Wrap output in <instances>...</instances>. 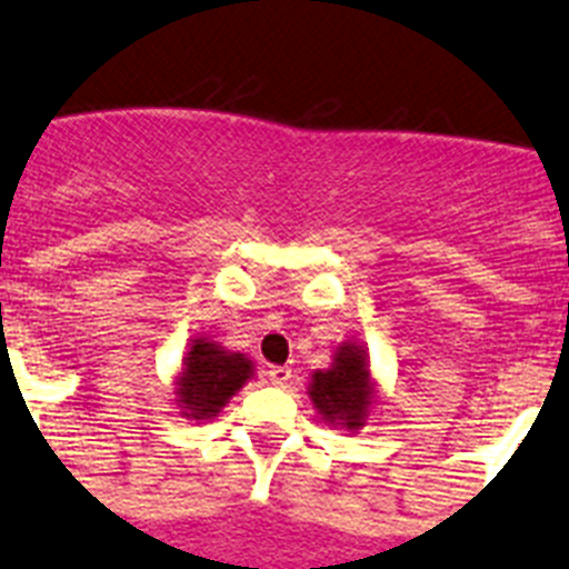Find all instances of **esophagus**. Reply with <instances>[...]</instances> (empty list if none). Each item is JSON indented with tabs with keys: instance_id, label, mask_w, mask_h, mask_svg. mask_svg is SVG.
Returning a JSON list of instances; mask_svg holds the SVG:
<instances>
[{
	"instance_id": "esophagus-1",
	"label": "esophagus",
	"mask_w": 569,
	"mask_h": 569,
	"mask_svg": "<svg viewBox=\"0 0 569 569\" xmlns=\"http://www.w3.org/2000/svg\"><path fill=\"white\" fill-rule=\"evenodd\" d=\"M290 378H293V369L290 367H268V380L273 387H284Z\"/></svg>"
}]
</instances>
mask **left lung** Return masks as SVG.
I'll list each match as a JSON object with an SVG mask.
<instances>
[{
	"label": "left lung",
	"instance_id": "left-lung-1",
	"mask_svg": "<svg viewBox=\"0 0 569 569\" xmlns=\"http://www.w3.org/2000/svg\"><path fill=\"white\" fill-rule=\"evenodd\" d=\"M310 398L330 423H341L347 429L363 426L369 406V372L363 349H338L336 367L312 375Z\"/></svg>",
	"mask_w": 569,
	"mask_h": 569
}]
</instances>
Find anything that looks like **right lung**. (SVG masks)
Here are the masks:
<instances>
[{
  "instance_id": "right-lung-1",
  "label": "right lung",
  "mask_w": 569,
  "mask_h": 569,
  "mask_svg": "<svg viewBox=\"0 0 569 569\" xmlns=\"http://www.w3.org/2000/svg\"><path fill=\"white\" fill-rule=\"evenodd\" d=\"M250 378V361L239 352H226L217 343L197 341L186 358L180 378V403L189 417H213L226 400Z\"/></svg>"
}]
</instances>
